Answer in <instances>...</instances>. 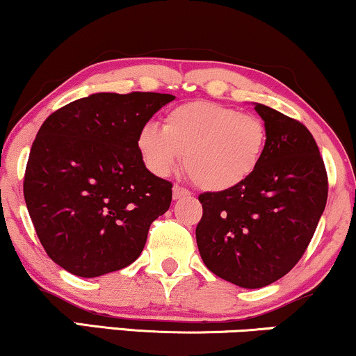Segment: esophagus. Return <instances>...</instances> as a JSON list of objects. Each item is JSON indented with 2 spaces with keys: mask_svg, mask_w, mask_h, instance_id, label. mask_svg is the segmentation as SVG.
I'll list each match as a JSON object with an SVG mask.
<instances>
[{
  "mask_svg": "<svg viewBox=\"0 0 356 356\" xmlns=\"http://www.w3.org/2000/svg\"><path fill=\"white\" fill-rule=\"evenodd\" d=\"M191 193L186 190V188H183V186H179V185H175L173 186V200L177 201V200H181V198H186V196H190Z\"/></svg>",
  "mask_w": 356,
  "mask_h": 356,
  "instance_id": "1",
  "label": "esophagus"
}]
</instances>
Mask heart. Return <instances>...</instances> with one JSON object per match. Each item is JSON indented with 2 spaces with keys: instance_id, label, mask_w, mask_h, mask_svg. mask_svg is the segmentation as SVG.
Returning <instances> with one entry per match:
<instances>
[{
  "instance_id": "heart-1",
  "label": "heart",
  "mask_w": 356,
  "mask_h": 356,
  "mask_svg": "<svg viewBox=\"0 0 356 356\" xmlns=\"http://www.w3.org/2000/svg\"><path fill=\"white\" fill-rule=\"evenodd\" d=\"M269 134L261 117L209 100H190L170 108L163 129L145 124L135 145L156 177H168L181 163L201 190L221 193L238 188L256 173Z\"/></svg>"
}]
</instances>
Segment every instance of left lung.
Here are the masks:
<instances>
[{"label":"left lung","instance_id":"left-lung-1","mask_svg":"<svg viewBox=\"0 0 356 356\" xmlns=\"http://www.w3.org/2000/svg\"><path fill=\"white\" fill-rule=\"evenodd\" d=\"M269 142L248 181L203 193L196 243L218 277L244 289L284 277L304 256L327 204V171L318 147L300 122L254 104Z\"/></svg>","mask_w":356,"mask_h":356}]
</instances>
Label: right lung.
Segmentation results:
<instances>
[{
	"instance_id": "1",
	"label": "right lung",
	"mask_w": 356,
	"mask_h": 356,
	"mask_svg": "<svg viewBox=\"0 0 356 356\" xmlns=\"http://www.w3.org/2000/svg\"><path fill=\"white\" fill-rule=\"evenodd\" d=\"M175 100L156 92H99L51 113L31 147L24 200L47 256L79 277L137 261L168 211L171 183L147 170L138 130Z\"/></svg>"
}]
</instances>
